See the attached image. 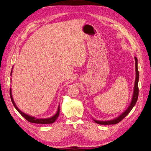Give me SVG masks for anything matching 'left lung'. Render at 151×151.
Masks as SVG:
<instances>
[{
    "label": "left lung",
    "mask_w": 151,
    "mask_h": 151,
    "mask_svg": "<svg viewBox=\"0 0 151 151\" xmlns=\"http://www.w3.org/2000/svg\"><path fill=\"white\" fill-rule=\"evenodd\" d=\"M135 71H136V78L135 81V86H134V94H133V96H132V101L130 103V106L128 107V108L126 109V110L122 113L121 115L115 118V119L111 120H109V121H99V120H94V122L98 123V124L100 125H113V124H116V123H119L120 121H122L123 118H124L128 114H129L130 111L132 110V109L134 108L135 106V103H137V101L138 99V96H139V88H138V82H139V73L138 71V68H137V58L136 57H135Z\"/></svg>",
    "instance_id": "left-lung-1"
}]
</instances>
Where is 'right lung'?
<instances>
[{"label": "right lung", "instance_id": "obj_1", "mask_svg": "<svg viewBox=\"0 0 151 151\" xmlns=\"http://www.w3.org/2000/svg\"><path fill=\"white\" fill-rule=\"evenodd\" d=\"M11 75H12V70H11ZM10 96H11V99L12 103L14 105V106L15 108L17 109V111L19 112L27 121H28L31 123H38V124H50V123H52L55 122V120L57 119V118L59 116V113H60V105L58 106L57 111L55 115H54L52 117H50V118H36L33 116H29L28 115H26V114H25L24 113L22 112L21 110H19V109L16 106V105L14 101V99H13L12 96L11 88H10Z\"/></svg>", "mask_w": 151, "mask_h": 151}]
</instances>
